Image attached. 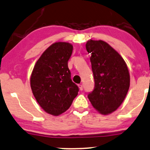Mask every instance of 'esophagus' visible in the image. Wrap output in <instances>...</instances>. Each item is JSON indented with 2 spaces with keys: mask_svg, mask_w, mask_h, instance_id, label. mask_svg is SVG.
<instances>
[{
  "mask_svg": "<svg viewBox=\"0 0 150 150\" xmlns=\"http://www.w3.org/2000/svg\"><path fill=\"white\" fill-rule=\"evenodd\" d=\"M79 89H80V91H83V86H82V84H79Z\"/></svg>",
  "mask_w": 150,
  "mask_h": 150,
  "instance_id": "34e87169",
  "label": "esophagus"
}]
</instances>
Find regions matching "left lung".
I'll list each match as a JSON object with an SVG mask.
<instances>
[{"mask_svg": "<svg viewBox=\"0 0 150 150\" xmlns=\"http://www.w3.org/2000/svg\"><path fill=\"white\" fill-rule=\"evenodd\" d=\"M95 80L94 90L88 94L93 107L100 113L111 114L124 102L130 86V74L124 59L103 40H88Z\"/></svg>", "mask_w": 150, "mask_h": 150, "instance_id": "left-lung-1", "label": "left lung"}]
</instances>
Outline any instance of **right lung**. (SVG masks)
Here are the masks:
<instances>
[{
    "label": "right lung",
    "mask_w": 150,
    "mask_h": 150,
    "mask_svg": "<svg viewBox=\"0 0 150 150\" xmlns=\"http://www.w3.org/2000/svg\"><path fill=\"white\" fill-rule=\"evenodd\" d=\"M73 45L57 42L48 47L36 62L30 79L37 103L47 113L58 116L66 112L79 92L71 79L68 60Z\"/></svg>",
    "instance_id": "right-lung-1"
}]
</instances>
